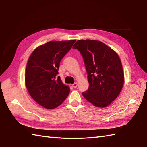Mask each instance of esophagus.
I'll return each mask as SVG.
<instances>
[{
	"mask_svg": "<svg viewBox=\"0 0 147 147\" xmlns=\"http://www.w3.org/2000/svg\"><path fill=\"white\" fill-rule=\"evenodd\" d=\"M73 86L74 88H76L77 86H78V83L77 82H74V83L73 84Z\"/></svg>",
	"mask_w": 147,
	"mask_h": 147,
	"instance_id": "esophagus-1",
	"label": "esophagus"
}]
</instances>
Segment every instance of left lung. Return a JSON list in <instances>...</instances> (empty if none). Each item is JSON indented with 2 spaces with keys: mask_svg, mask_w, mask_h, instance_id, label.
<instances>
[{
  "mask_svg": "<svg viewBox=\"0 0 147 147\" xmlns=\"http://www.w3.org/2000/svg\"><path fill=\"white\" fill-rule=\"evenodd\" d=\"M73 48L80 51L88 73L89 88L82 96L94 106L107 107L117 97L123 85L124 74L118 55L96 40H78Z\"/></svg>",
  "mask_w": 147,
  "mask_h": 147,
  "instance_id": "left-lung-1",
  "label": "left lung"
}]
</instances>
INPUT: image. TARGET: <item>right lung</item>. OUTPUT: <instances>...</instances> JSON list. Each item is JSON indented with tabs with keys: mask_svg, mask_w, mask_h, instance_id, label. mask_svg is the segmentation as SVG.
<instances>
[{
	"mask_svg": "<svg viewBox=\"0 0 147 147\" xmlns=\"http://www.w3.org/2000/svg\"><path fill=\"white\" fill-rule=\"evenodd\" d=\"M76 40L51 41L37 47L28 60L25 81L36 102L51 109L59 106L69 94V88L58 76L59 63Z\"/></svg>",
	"mask_w": 147,
	"mask_h": 147,
	"instance_id": "obj_1",
	"label": "right lung"
}]
</instances>
